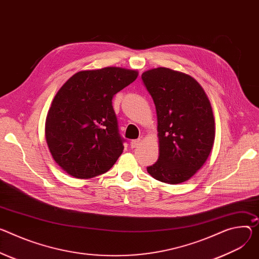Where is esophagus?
<instances>
[{
  "label": "esophagus",
  "mask_w": 259,
  "mask_h": 259,
  "mask_svg": "<svg viewBox=\"0 0 259 259\" xmlns=\"http://www.w3.org/2000/svg\"><path fill=\"white\" fill-rule=\"evenodd\" d=\"M140 142H142V140H140V139H134V140H131V142H130V146H131V148H132V149H135L137 146H139Z\"/></svg>",
  "instance_id": "1"
}]
</instances>
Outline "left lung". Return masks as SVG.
Here are the masks:
<instances>
[{
	"label": "left lung",
	"instance_id": "left-lung-1",
	"mask_svg": "<svg viewBox=\"0 0 259 259\" xmlns=\"http://www.w3.org/2000/svg\"><path fill=\"white\" fill-rule=\"evenodd\" d=\"M157 112L159 158L148 172L166 184L193 177L215 140V120L201 85L190 75L159 67L142 75Z\"/></svg>",
	"mask_w": 259,
	"mask_h": 259
}]
</instances>
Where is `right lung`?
I'll return each mask as SVG.
<instances>
[{
  "mask_svg": "<svg viewBox=\"0 0 259 259\" xmlns=\"http://www.w3.org/2000/svg\"><path fill=\"white\" fill-rule=\"evenodd\" d=\"M138 76L105 67L70 77L55 96L45 122L54 160L68 175L90 179L108 171L124 150L112 98Z\"/></svg>",
  "mask_w": 259,
  "mask_h": 259,
  "instance_id": "obj_1",
  "label": "right lung"
}]
</instances>
